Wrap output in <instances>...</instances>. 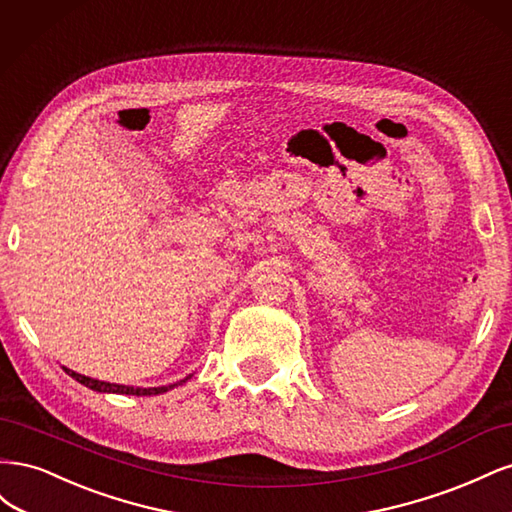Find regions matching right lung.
I'll return each mask as SVG.
<instances>
[{"instance_id":"obj_1","label":"right lung","mask_w":512,"mask_h":512,"mask_svg":"<svg viewBox=\"0 0 512 512\" xmlns=\"http://www.w3.org/2000/svg\"><path fill=\"white\" fill-rule=\"evenodd\" d=\"M66 369V374L68 376H72L76 382H81V384H85L87 389H91V391H98V393H119V395H138V397H143V395H160V393H166V391H170V389H175L177 384H183L185 380L188 378H183L181 382H177V384H168V386H151V389H143V386H126V384H111V382H102V380H94V378H89V376H83V374H76V371H72V369H68V367H64Z\"/></svg>"}]
</instances>
